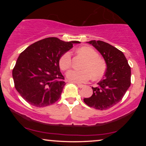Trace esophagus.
<instances>
[{
	"label": "esophagus",
	"mask_w": 146,
	"mask_h": 146,
	"mask_svg": "<svg viewBox=\"0 0 146 146\" xmlns=\"http://www.w3.org/2000/svg\"><path fill=\"white\" fill-rule=\"evenodd\" d=\"M77 86H78L79 88H84V87L85 86V85H83V84H77Z\"/></svg>",
	"instance_id": "34e87169"
}]
</instances>
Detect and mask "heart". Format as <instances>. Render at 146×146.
<instances>
[{
  "label": "heart",
  "mask_w": 146,
  "mask_h": 146,
  "mask_svg": "<svg viewBox=\"0 0 146 146\" xmlns=\"http://www.w3.org/2000/svg\"><path fill=\"white\" fill-rule=\"evenodd\" d=\"M78 52L87 59L83 66L84 69L68 71L66 73L68 80L75 83H84L88 81L91 75L94 80L101 78L106 71V64L104 60L99 58L98 53L88 46L80 48ZM59 64L62 70L68 69L71 66V54L69 51L66 52L61 56Z\"/></svg>",
  "instance_id": "heart-1"
}]
</instances>
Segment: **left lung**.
Returning a JSON list of instances; mask_svg holds the SVG:
<instances>
[{"mask_svg":"<svg viewBox=\"0 0 146 146\" xmlns=\"http://www.w3.org/2000/svg\"><path fill=\"white\" fill-rule=\"evenodd\" d=\"M101 53L106 64L102 80L92 87L93 95L84 102L98 110H106L119 103L130 86L131 69L123 52L101 40L86 42Z\"/></svg>","mask_w":146,"mask_h":146,"instance_id":"1","label":"left lung"}]
</instances>
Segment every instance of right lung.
Returning a JSON list of instances; mask_svg holds the SVG:
<instances>
[{"instance_id":"right-lung-1","label":"right lung","mask_w":146,"mask_h":146,"mask_svg":"<svg viewBox=\"0 0 146 146\" xmlns=\"http://www.w3.org/2000/svg\"><path fill=\"white\" fill-rule=\"evenodd\" d=\"M79 43L51 37L36 42L22 52L12 76L15 88L25 101L40 108L59 100L66 84L60 72V59L73 44Z\"/></svg>"}]
</instances>
